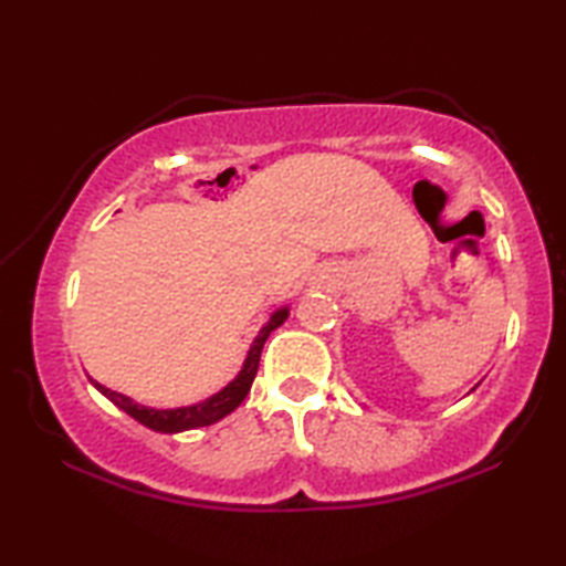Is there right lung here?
I'll list each match as a JSON object with an SVG mask.
<instances>
[{"label": "right lung", "instance_id": "right-lung-1", "mask_svg": "<svg viewBox=\"0 0 566 566\" xmlns=\"http://www.w3.org/2000/svg\"><path fill=\"white\" fill-rule=\"evenodd\" d=\"M290 317V306H280V310L272 312V317L266 319L264 327L256 334L252 347L247 352V359L239 369V375L229 381L224 389H219L217 395L207 397L205 401H197V405L189 407H177V409H155V407H145L139 401H134L129 397L119 395V391H112L99 381L92 379V385L97 387L104 397H107L112 405H117L122 411H127L132 419H137L139 424H145L155 432L161 434H177V432H187V429H197V427H207L214 424V421L224 419L227 415L242 405L244 397L252 389V381L256 377V369H260V357H262V347L270 334L284 324V319Z\"/></svg>", "mask_w": 566, "mask_h": 566}]
</instances>
